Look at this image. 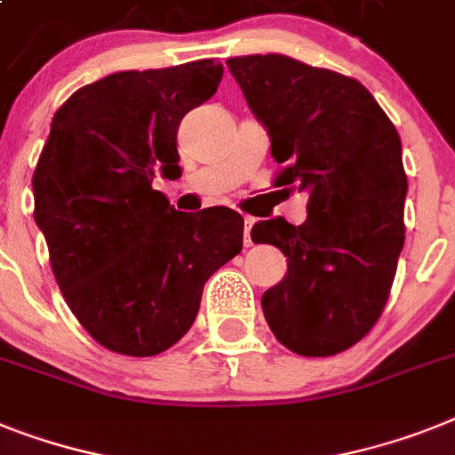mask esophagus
<instances>
[{
  "mask_svg": "<svg viewBox=\"0 0 455 455\" xmlns=\"http://www.w3.org/2000/svg\"><path fill=\"white\" fill-rule=\"evenodd\" d=\"M255 220L251 219V216H246L243 219V246L249 249V246H253V239H251V228H253Z\"/></svg>",
  "mask_w": 455,
  "mask_h": 455,
  "instance_id": "esophagus-1",
  "label": "esophagus"
}]
</instances>
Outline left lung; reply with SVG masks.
<instances>
[{"label": "left lung", "instance_id": "obj_1", "mask_svg": "<svg viewBox=\"0 0 455 455\" xmlns=\"http://www.w3.org/2000/svg\"><path fill=\"white\" fill-rule=\"evenodd\" d=\"M281 164L274 186L309 193L307 220L253 225L288 274L265 291L274 337L307 358L347 351L374 328L404 243L407 174L395 125L365 85L288 55L228 60Z\"/></svg>", "mask_w": 455, "mask_h": 455}]
</instances>
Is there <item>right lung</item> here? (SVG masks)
Returning <instances> with one entry per match:
<instances>
[{
	"instance_id": "right-lung-1",
	"label": "right lung",
	"mask_w": 455,
	"mask_h": 455,
	"mask_svg": "<svg viewBox=\"0 0 455 455\" xmlns=\"http://www.w3.org/2000/svg\"><path fill=\"white\" fill-rule=\"evenodd\" d=\"M223 65L118 71L55 111L34 169V220L74 316L108 351L157 355L186 335L206 279L243 243L228 206L176 212L153 176L176 174V132Z\"/></svg>"
}]
</instances>
